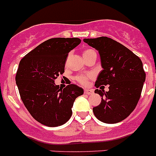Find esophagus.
Wrapping results in <instances>:
<instances>
[{"label": "esophagus", "instance_id": "esophagus-1", "mask_svg": "<svg viewBox=\"0 0 156 156\" xmlns=\"http://www.w3.org/2000/svg\"><path fill=\"white\" fill-rule=\"evenodd\" d=\"M84 94H93V90H90V89H88V88H85L84 90Z\"/></svg>", "mask_w": 156, "mask_h": 156}]
</instances>
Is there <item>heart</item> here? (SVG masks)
<instances>
[{
  "mask_svg": "<svg viewBox=\"0 0 156 156\" xmlns=\"http://www.w3.org/2000/svg\"><path fill=\"white\" fill-rule=\"evenodd\" d=\"M91 52H95L94 51L92 50V49H87V50H84L83 52V55H88V54L91 53ZM76 81H78V83H80L82 85H85V84H87V81H88V77L84 76V75H78L75 78Z\"/></svg>",
  "mask_w": 156,
  "mask_h": 156,
  "instance_id": "b5f03b06",
  "label": "heart"
}]
</instances>
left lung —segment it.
Here are the masks:
<instances>
[{
	"mask_svg": "<svg viewBox=\"0 0 156 156\" xmlns=\"http://www.w3.org/2000/svg\"><path fill=\"white\" fill-rule=\"evenodd\" d=\"M99 52L103 70L95 82L97 88L109 84V90L96 89L101 102L94 107V116L105 123L126 119L136 107L146 80L143 62L137 55L118 42L106 36L84 39ZM100 87V88H101Z\"/></svg>",
	"mask_w": 156,
	"mask_h": 156,
	"instance_id": "1",
	"label": "left lung"
}]
</instances>
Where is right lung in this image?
I'll return each instance as SVG.
<instances>
[{
	"instance_id": "obj_1",
	"label": "right lung",
	"mask_w": 156,
	"mask_h": 156,
	"mask_svg": "<svg viewBox=\"0 0 156 156\" xmlns=\"http://www.w3.org/2000/svg\"><path fill=\"white\" fill-rule=\"evenodd\" d=\"M80 43L78 38H52L20 62L16 84L21 100L33 118L45 126L66 123L72 116L75 99L84 93L75 84L62 90L55 84L57 77L65 72L68 54Z\"/></svg>"
}]
</instances>
